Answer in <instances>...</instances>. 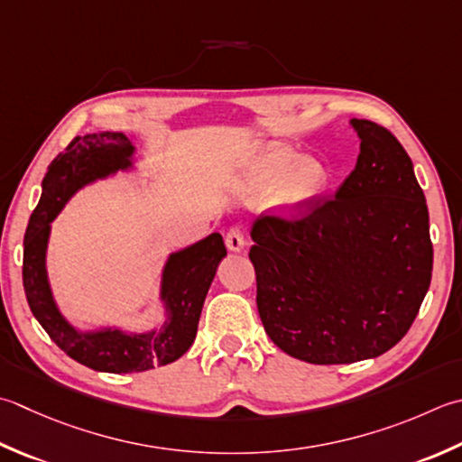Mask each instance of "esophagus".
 I'll return each mask as SVG.
<instances>
[{"mask_svg": "<svg viewBox=\"0 0 462 462\" xmlns=\"http://www.w3.org/2000/svg\"><path fill=\"white\" fill-rule=\"evenodd\" d=\"M226 246L230 252H242L246 246V236H244V230L240 226H232V228L226 232Z\"/></svg>", "mask_w": 462, "mask_h": 462, "instance_id": "34e87169", "label": "esophagus"}]
</instances>
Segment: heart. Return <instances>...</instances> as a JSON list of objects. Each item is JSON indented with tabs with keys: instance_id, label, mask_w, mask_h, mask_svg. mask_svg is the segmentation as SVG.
I'll use <instances>...</instances> for the list:
<instances>
[{
	"instance_id": "b5f03b06",
	"label": "heart",
	"mask_w": 462,
	"mask_h": 462,
	"mask_svg": "<svg viewBox=\"0 0 462 462\" xmlns=\"http://www.w3.org/2000/svg\"><path fill=\"white\" fill-rule=\"evenodd\" d=\"M252 189L270 188V204L280 214H296L319 198L328 184V170L319 158L300 156L292 146L270 142L250 160Z\"/></svg>"
}]
</instances>
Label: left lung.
Returning a JSON list of instances; mask_svg holds the SVG:
<instances>
[{"label": "left lung", "instance_id": "1", "mask_svg": "<svg viewBox=\"0 0 462 462\" xmlns=\"http://www.w3.org/2000/svg\"><path fill=\"white\" fill-rule=\"evenodd\" d=\"M360 152L334 200L304 218L252 224L258 314L274 345L310 365L391 350L432 276L429 208L412 160L383 125L348 120Z\"/></svg>", "mask_w": 462, "mask_h": 462}]
</instances>
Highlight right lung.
<instances>
[{
    "label": "right lung",
    "mask_w": 462,
    "mask_h": 462,
    "mask_svg": "<svg viewBox=\"0 0 462 462\" xmlns=\"http://www.w3.org/2000/svg\"><path fill=\"white\" fill-rule=\"evenodd\" d=\"M135 171V146L125 134L78 135L45 171L40 202L23 238V288L35 320L68 356L97 373H143L182 356L196 338L206 294L226 256L218 232L168 254L158 288L162 320L152 328L130 330L117 324L76 327L61 312L51 291L48 274L51 222L79 189Z\"/></svg>",
    "instance_id": "add662e5"
}]
</instances>
